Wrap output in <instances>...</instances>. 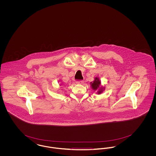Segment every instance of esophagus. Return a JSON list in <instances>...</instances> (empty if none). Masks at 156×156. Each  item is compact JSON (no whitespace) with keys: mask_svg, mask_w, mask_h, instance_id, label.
<instances>
[{"mask_svg":"<svg viewBox=\"0 0 156 156\" xmlns=\"http://www.w3.org/2000/svg\"><path fill=\"white\" fill-rule=\"evenodd\" d=\"M76 83L77 84H79V85H82V84H83V81H76Z\"/></svg>","mask_w":156,"mask_h":156,"instance_id":"esophagus-1","label":"esophagus"}]
</instances>
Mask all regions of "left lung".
Returning a JSON list of instances; mask_svg holds the SVG:
<instances>
[{
  "mask_svg": "<svg viewBox=\"0 0 156 156\" xmlns=\"http://www.w3.org/2000/svg\"><path fill=\"white\" fill-rule=\"evenodd\" d=\"M90 87L94 90L97 91L98 95L102 94L105 89V87L101 85V82L99 80L98 77H95L94 81L90 82Z\"/></svg>",
  "mask_w": 156,
  "mask_h": 156,
  "instance_id": "left-lung-1",
  "label": "left lung"
}]
</instances>
